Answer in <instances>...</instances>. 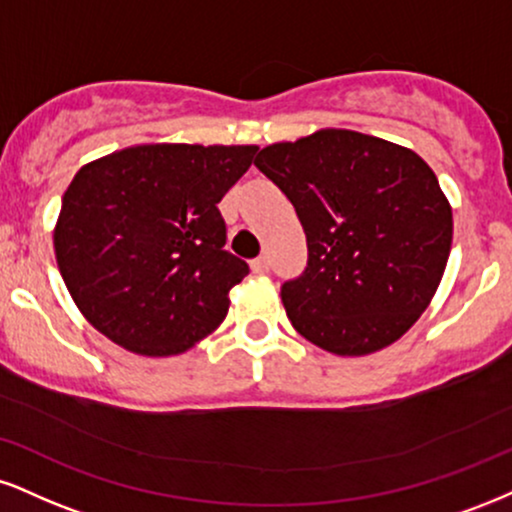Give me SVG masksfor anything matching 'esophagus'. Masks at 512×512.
I'll use <instances>...</instances> for the list:
<instances>
[{
	"label": "esophagus",
	"mask_w": 512,
	"mask_h": 512,
	"mask_svg": "<svg viewBox=\"0 0 512 512\" xmlns=\"http://www.w3.org/2000/svg\"><path fill=\"white\" fill-rule=\"evenodd\" d=\"M250 269L255 274H267L269 272V260H267V257H257V260L250 262Z\"/></svg>",
	"instance_id": "obj_1"
}]
</instances>
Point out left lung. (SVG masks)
I'll use <instances>...</instances> for the list:
<instances>
[{"label": "left lung", "mask_w": 512, "mask_h": 512, "mask_svg": "<svg viewBox=\"0 0 512 512\" xmlns=\"http://www.w3.org/2000/svg\"><path fill=\"white\" fill-rule=\"evenodd\" d=\"M255 166L293 202L307 269L281 286L293 329L326 353L396 343L432 303L453 243V209L410 147L319 128L260 150Z\"/></svg>", "instance_id": "obj_1"}]
</instances>
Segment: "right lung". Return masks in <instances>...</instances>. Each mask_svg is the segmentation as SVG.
Segmentation results:
<instances>
[{
	"label": "right lung",
	"instance_id": "1",
	"mask_svg": "<svg viewBox=\"0 0 512 512\" xmlns=\"http://www.w3.org/2000/svg\"><path fill=\"white\" fill-rule=\"evenodd\" d=\"M257 145H133L80 166L54 226L73 303L116 346L186 353L229 312L250 272L224 250L217 205Z\"/></svg>",
	"mask_w": 512,
	"mask_h": 512
}]
</instances>
